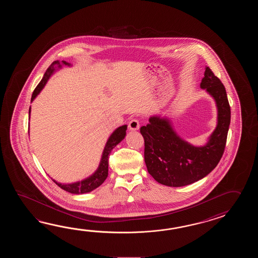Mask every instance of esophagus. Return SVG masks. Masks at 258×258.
Instances as JSON below:
<instances>
[{"label":"esophagus","instance_id":"1","mask_svg":"<svg viewBox=\"0 0 258 258\" xmlns=\"http://www.w3.org/2000/svg\"><path fill=\"white\" fill-rule=\"evenodd\" d=\"M128 126H129V129H130L131 131H137V130L139 129V127H140V124H139L138 120H137V119H133V120L129 121Z\"/></svg>","mask_w":258,"mask_h":258}]
</instances>
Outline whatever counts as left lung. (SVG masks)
Returning a JSON list of instances; mask_svg holds the SVG:
<instances>
[{
	"mask_svg": "<svg viewBox=\"0 0 258 258\" xmlns=\"http://www.w3.org/2000/svg\"><path fill=\"white\" fill-rule=\"evenodd\" d=\"M200 88L214 99L217 125L203 146L181 138L167 117L153 115L140 133L145 140L148 173L167 186L181 187L203 179L214 170L224 152L230 122V108L223 84L206 67Z\"/></svg>",
	"mask_w": 258,
	"mask_h": 258,
	"instance_id": "8db88e82",
	"label": "left lung"
}]
</instances>
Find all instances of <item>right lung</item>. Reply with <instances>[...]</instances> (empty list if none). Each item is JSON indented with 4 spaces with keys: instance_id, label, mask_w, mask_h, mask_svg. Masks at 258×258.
Masks as SVG:
<instances>
[{
    "instance_id": "right-lung-1",
    "label": "right lung",
    "mask_w": 258,
    "mask_h": 258,
    "mask_svg": "<svg viewBox=\"0 0 258 258\" xmlns=\"http://www.w3.org/2000/svg\"><path fill=\"white\" fill-rule=\"evenodd\" d=\"M63 66H72L71 63L66 62V60H55L53 61L49 68L47 69V71L45 72L44 77L41 81L39 82V85L37 86V88H35L33 94H32V98H31V102L34 99H36V97L40 93V91L43 89L45 85L48 82L49 77H51L55 72L60 69ZM30 112H31V107L29 108V117H30ZM127 125H121L115 129L113 133L110 135V137L108 138L107 143L105 145L101 159L99 161V167L98 169L95 170L93 174L88 176V178L84 179L82 181H76V182H72V183H61L58 181L52 180L55 183L60 187L61 189L66 190V192L75 194V195H82L86 192H92L96 188L100 186L105 180L108 177V170H109V156L110 152L113 148L119 143L122 141L124 139V137L126 136Z\"/></svg>"
}]
</instances>
